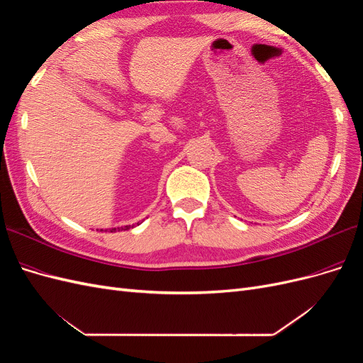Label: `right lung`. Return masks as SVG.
<instances>
[{"label":"right lung","mask_w":363,"mask_h":363,"mask_svg":"<svg viewBox=\"0 0 363 363\" xmlns=\"http://www.w3.org/2000/svg\"><path fill=\"white\" fill-rule=\"evenodd\" d=\"M140 223H138V224H133V225H124V227H116V228H106V232H112V233H115V232H123V230H128V228H133V227H136V225H139ZM101 232H103V228H101Z\"/></svg>","instance_id":"1"}]
</instances>
